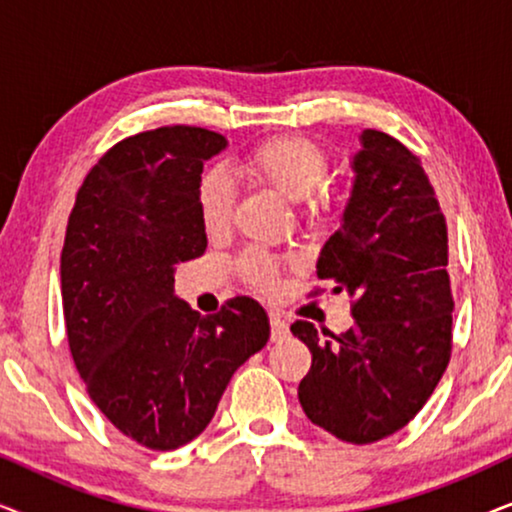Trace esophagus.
Masks as SVG:
<instances>
[{
  "label": "esophagus",
  "mask_w": 512,
  "mask_h": 512,
  "mask_svg": "<svg viewBox=\"0 0 512 512\" xmlns=\"http://www.w3.org/2000/svg\"><path fill=\"white\" fill-rule=\"evenodd\" d=\"M286 335H289V326H286V321L279 317L277 312H270V340L282 342L286 340Z\"/></svg>",
  "instance_id": "esophagus-1"
}]
</instances>
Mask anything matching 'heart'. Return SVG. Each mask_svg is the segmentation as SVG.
Here are the masks:
<instances>
[{"label": "heart", "instance_id": "heart-1", "mask_svg": "<svg viewBox=\"0 0 512 512\" xmlns=\"http://www.w3.org/2000/svg\"><path fill=\"white\" fill-rule=\"evenodd\" d=\"M328 153L312 139L300 135L272 137L249 151L240 163V174L251 184L270 188L291 202H305V216H317L328 207L326 179ZM198 209L202 228L219 235L233 219V188L221 172H207L198 186ZM237 270L251 289L277 291V263L261 249L244 251Z\"/></svg>", "mask_w": 512, "mask_h": 512}]
</instances>
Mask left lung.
Masks as SVG:
<instances>
[{"label": "left lung", "mask_w": 512, "mask_h": 512, "mask_svg": "<svg viewBox=\"0 0 512 512\" xmlns=\"http://www.w3.org/2000/svg\"><path fill=\"white\" fill-rule=\"evenodd\" d=\"M361 144L342 226L317 261V277L354 298V326H291L312 352L298 387L305 415L352 445L401 431L424 408L450 363L454 310L447 223L422 160L380 130H363Z\"/></svg>", "instance_id": "8db88e82"}]
</instances>
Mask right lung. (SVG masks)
<instances>
[{
  "label": "right lung",
  "mask_w": 512,
  "mask_h": 512,
  "mask_svg": "<svg viewBox=\"0 0 512 512\" xmlns=\"http://www.w3.org/2000/svg\"><path fill=\"white\" fill-rule=\"evenodd\" d=\"M226 137L165 125L111 146L86 174L60 256L74 366L104 417L149 450L212 422L230 377L270 338L247 296L200 317L174 296V265L205 254L198 186Z\"/></svg>",
  "instance_id": "obj_1"
}]
</instances>
